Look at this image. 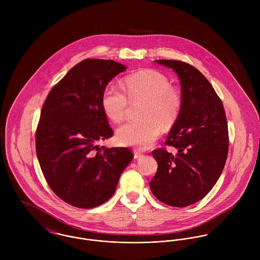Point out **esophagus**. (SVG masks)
I'll return each instance as SVG.
<instances>
[{
	"label": "esophagus",
	"instance_id": "34e87169",
	"mask_svg": "<svg viewBox=\"0 0 260 260\" xmlns=\"http://www.w3.org/2000/svg\"><path fill=\"white\" fill-rule=\"evenodd\" d=\"M140 157H142V153H141L140 151L134 150V158H135V159H138V158H140Z\"/></svg>",
	"mask_w": 260,
	"mask_h": 260
}]
</instances>
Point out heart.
Instances as JSON below:
<instances>
[{
    "instance_id": "heart-1",
    "label": "heart",
    "mask_w": 260,
    "mask_h": 260,
    "mask_svg": "<svg viewBox=\"0 0 260 260\" xmlns=\"http://www.w3.org/2000/svg\"><path fill=\"white\" fill-rule=\"evenodd\" d=\"M124 86L130 101L143 100L140 116L144 119L131 120L121 125L116 139L122 145L149 148L161 135L162 127L169 129L177 121L182 105L180 93L170 86L165 75L151 69L127 76ZM127 95L114 85L104 89L101 107L113 122L123 120L128 106Z\"/></svg>"
}]
</instances>
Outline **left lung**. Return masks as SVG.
<instances>
[{
  "label": "left lung",
  "mask_w": 260,
  "mask_h": 260,
  "mask_svg": "<svg viewBox=\"0 0 260 260\" xmlns=\"http://www.w3.org/2000/svg\"><path fill=\"white\" fill-rule=\"evenodd\" d=\"M180 80L181 110L166 145L153 150L158 169L150 189L161 202L185 207L201 200L216 184L228 153V128L222 102L212 85L193 66L173 60H156Z\"/></svg>",
  "instance_id": "left-lung-1"
}]
</instances>
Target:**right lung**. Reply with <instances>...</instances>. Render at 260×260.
I'll return each instance as SVG.
<instances>
[{"label": "right lung", "mask_w": 260, "mask_h": 260, "mask_svg": "<svg viewBox=\"0 0 260 260\" xmlns=\"http://www.w3.org/2000/svg\"><path fill=\"white\" fill-rule=\"evenodd\" d=\"M126 66L86 59L50 91L36 132L38 160L47 183L66 203L93 208L110 199L133 159L128 148H101L113 130L101 107L104 89Z\"/></svg>", "instance_id": "obj_1"}]
</instances>
